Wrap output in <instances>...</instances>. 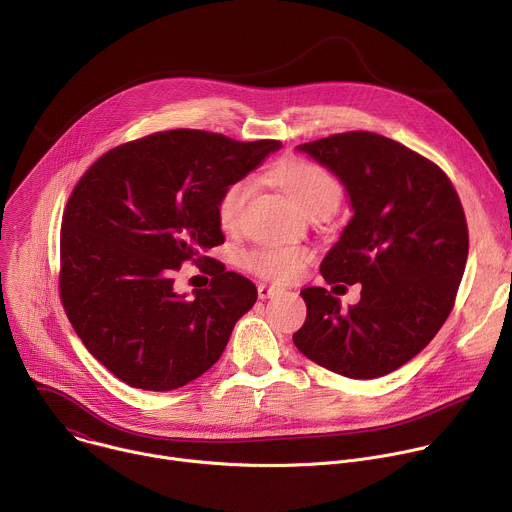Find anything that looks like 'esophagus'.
Segmentation results:
<instances>
[{
  "mask_svg": "<svg viewBox=\"0 0 512 512\" xmlns=\"http://www.w3.org/2000/svg\"><path fill=\"white\" fill-rule=\"evenodd\" d=\"M279 287H275V285H265V283H261L259 287H257V294H259V298L261 300H267V298H273L275 294H279Z\"/></svg>",
  "mask_w": 512,
  "mask_h": 512,
  "instance_id": "obj_1",
  "label": "esophagus"
}]
</instances>
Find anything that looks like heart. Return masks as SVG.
Segmentation results:
<instances>
[{
  "label": "heart",
  "mask_w": 512,
  "mask_h": 512,
  "mask_svg": "<svg viewBox=\"0 0 512 512\" xmlns=\"http://www.w3.org/2000/svg\"><path fill=\"white\" fill-rule=\"evenodd\" d=\"M269 182L281 190L298 208L306 214H330L340 200L338 180L314 162L300 158H285L277 162L269 174ZM249 180H237L218 198L216 216L223 229H235L241 221L245 202L249 198ZM312 261V253L298 245H267L249 251L243 257V265L255 275L287 283L296 279L302 269Z\"/></svg>",
  "instance_id": "b5f03b06"
}]
</instances>
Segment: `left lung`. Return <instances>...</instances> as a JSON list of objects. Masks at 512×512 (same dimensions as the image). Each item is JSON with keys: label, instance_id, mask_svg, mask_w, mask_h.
Returning a JSON list of instances; mask_svg holds the SVG:
<instances>
[{"label": "left lung", "instance_id": "left-lung-1", "mask_svg": "<svg viewBox=\"0 0 512 512\" xmlns=\"http://www.w3.org/2000/svg\"><path fill=\"white\" fill-rule=\"evenodd\" d=\"M296 150L338 178L352 210L320 271L362 289L348 310L324 287L302 289L308 316L294 344L348 379L389 375L452 312L468 259L460 198L440 168L385 135L338 133Z\"/></svg>", "mask_w": 512, "mask_h": 512}]
</instances>
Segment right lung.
<instances>
[{"instance_id":"right-lung-1","label":"right lung","mask_w":512,"mask_h":512,"mask_svg":"<svg viewBox=\"0 0 512 512\" xmlns=\"http://www.w3.org/2000/svg\"><path fill=\"white\" fill-rule=\"evenodd\" d=\"M281 141L174 129L101 156L72 190L60 231V298L87 350L135 389L172 391L221 358L257 302L247 277L206 251L225 243L218 198ZM208 262V290L178 295L182 260Z\"/></svg>"}]
</instances>
